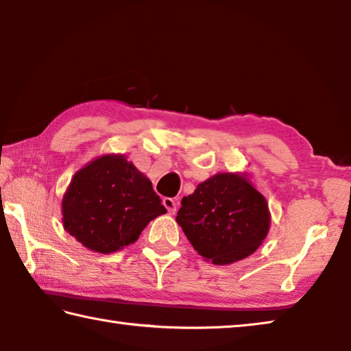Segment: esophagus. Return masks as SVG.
I'll use <instances>...</instances> for the list:
<instances>
[{"label":"esophagus","instance_id":"1","mask_svg":"<svg viewBox=\"0 0 351 351\" xmlns=\"http://www.w3.org/2000/svg\"><path fill=\"white\" fill-rule=\"evenodd\" d=\"M163 206L168 209L169 214H176L177 213V202L174 200V198H163Z\"/></svg>","mask_w":351,"mask_h":351}]
</instances>
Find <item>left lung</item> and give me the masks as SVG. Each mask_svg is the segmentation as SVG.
Listing matches in <instances>:
<instances>
[{"label": "left lung", "instance_id": "8db88e82", "mask_svg": "<svg viewBox=\"0 0 351 351\" xmlns=\"http://www.w3.org/2000/svg\"><path fill=\"white\" fill-rule=\"evenodd\" d=\"M176 220L198 255L230 264L254 254L267 237L270 213L246 174L220 173L182 198Z\"/></svg>", "mask_w": 351, "mask_h": 351}]
</instances>
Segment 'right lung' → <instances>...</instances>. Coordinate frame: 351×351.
I'll list each match as a JSON object with an SVG mask.
<instances>
[{"label": "right lung", "mask_w": 351, "mask_h": 351, "mask_svg": "<svg viewBox=\"0 0 351 351\" xmlns=\"http://www.w3.org/2000/svg\"><path fill=\"white\" fill-rule=\"evenodd\" d=\"M165 213L149 178L121 154L85 165L62 198L64 229L99 254L133 244L147 224Z\"/></svg>", "instance_id": "add662e5"}]
</instances>
